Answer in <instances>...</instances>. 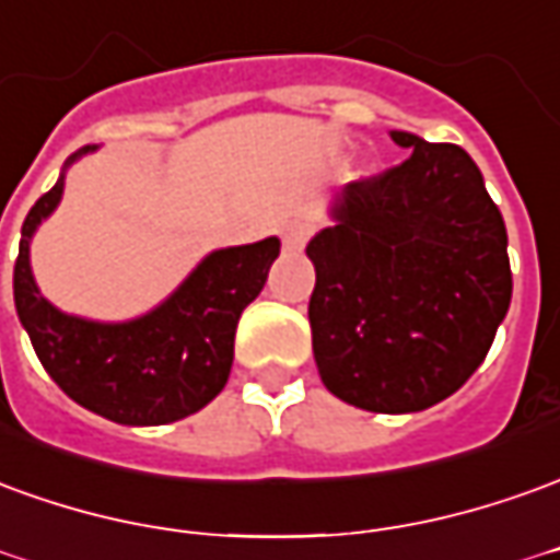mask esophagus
<instances>
[{
  "label": "esophagus",
  "mask_w": 560,
  "mask_h": 560,
  "mask_svg": "<svg viewBox=\"0 0 560 560\" xmlns=\"http://www.w3.org/2000/svg\"><path fill=\"white\" fill-rule=\"evenodd\" d=\"M308 233H312V224H308V221H288V224L281 226V242H284L288 252H296V248L306 245Z\"/></svg>",
  "instance_id": "34e87169"
}]
</instances>
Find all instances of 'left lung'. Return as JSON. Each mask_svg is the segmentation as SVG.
I'll return each mask as SVG.
<instances>
[{"mask_svg": "<svg viewBox=\"0 0 560 560\" xmlns=\"http://www.w3.org/2000/svg\"><path fill=\"white\" fill-rule=\"evenodd\" d=\"M412 154L330 199L306 245L320 382L366 412H421L452 397L494 342L512 300L503 214L457 144L390 130Z\"/></svg>", "mask_w": 560, "mask_h": 560, "instance_id": "left-lung-1", "label": "left lung"}]
</instances>
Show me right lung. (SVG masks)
<instances>
[{"label": "right lung", "instance_id": "1", "mask_svg": "<svg viewBox=\"0 0 560 560\" xmlns=\"http://www.w3.org/2000/svg\"><path fill=\"white\" fill-rule=\"evenodd\" d=\"M90 151L96 144H84L62 163L57 185L23 221L14 264L18 318L42 366L78 406L130 428L170 424L199 412L224 390L242 308L264 291L281 242L269 236L206 254L160 306L139 318L69 315L38 291L30 242L60 206L66 170Z\"/></svg>", "mask_w": 560, "mask_h": 560}]
</instances>
